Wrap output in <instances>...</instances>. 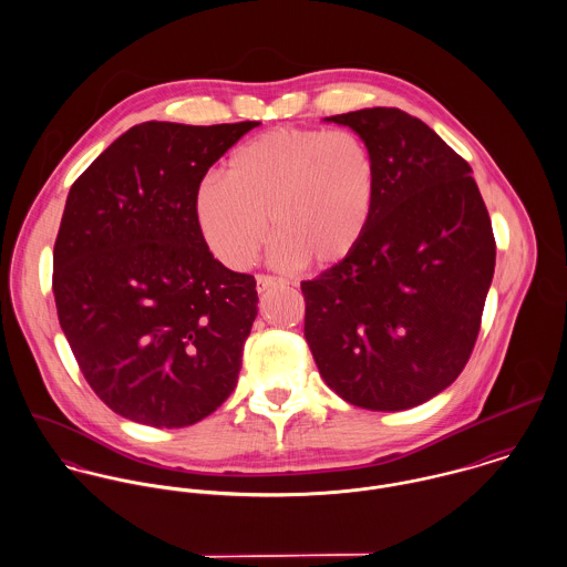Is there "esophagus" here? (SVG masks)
Segmentation results:
<instances>
[{"label": "esophagus", "instance_id": "obj_1", "mask_svg": "<svg viewBox=\"0 0 567 567\" xmlns=\"http://www.w3.org/2000/svg\"><path fill=\"white\" fill-rule=\"evenodd\" d=\"M284 284H286L284 279H277V277H270V275H257V292H266V290L284 286Z\"/></svg>", "mask_w": 567, "mask_h": 567}]
</instances>
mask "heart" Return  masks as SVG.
<instances>
[{
    "mask_svg": "<svg viewBox=\"0 0 567 567\" xmlns=\"http://www.w3.org/2000/svg\"><path fill=\"white\" fill-rule=\"evenodd\" d=\"M378 196V163L351 131L272 128L205 178L194 194L196 227L229 268L252 264L268 240L279 264H342L367 236Z\"/></svg>",
    "mask_w": 567,
    "mask_h": 567,
    "instance_id": "1",
    "label": "heart"
}]
</instances>
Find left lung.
I'll return each mask as SVG.
<instances>
[{"label":"left lung","mask_w":567,"mask_h":567,"mask_svg":"<svg viewBox=\"0 0 567 567\" xmlns=\"http://www.w3.org/2000/svg\"><path fill=\"white\" fill-rule=\"evenodd\" d=\"M378 163L364 240L303 281L306 340L324 384L349 404L395 412L445 391L478 338L495 240L472 167L400 109L324 117Z\"/></svg>","instance_id":"8db88e82"}]
</instances>
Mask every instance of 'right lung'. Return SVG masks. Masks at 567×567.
<instances>
[{"label": "right lung", "mask_w": 567, "mask_h": 567, "mask_svg": "<svg viewBox=\"0 0 567 567\" xmlns=\"http://www.w3.org/2000/svg\"><path fill=\"white\" fill-rule=\"evenodd\" d=\"M257 124H137L70 189L54 244L56 312L84 380L124 419L185 427L238 384L255 277L214 259L194 194Z\"/></svg>", "instance_id": "1"}]
</instances>
